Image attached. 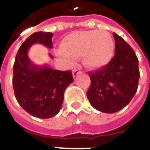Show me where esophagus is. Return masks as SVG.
<instances>
[{"mask_svg":"<svg viewBox=\"0 0 150 150\" xmlns=\"http://www.w3.org/2000/svg\"><path fill=\"white\" fill-rule=\"evenodd\" d=\"M80 73H81L80 71H79V70H74V71H73V77L75 78V77H76L79 74H80Z\"/></svg>","mask_w":150,"mask_h":150,"instance_id":"esophagus-1","label":"esophagus"}]
</instances>
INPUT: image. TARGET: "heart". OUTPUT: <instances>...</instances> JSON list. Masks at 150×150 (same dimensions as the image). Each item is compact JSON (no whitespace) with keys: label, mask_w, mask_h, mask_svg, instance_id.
Returning a JSON list of instances; mask_svg holds the SVG:
<instances>
[{"label":"heart","mask_w":150,"mask_h":150,"mask_svg":"<svg viewBox=\"0 0 150 150\" xmlns=\"http://www.w3.org/2000/svg\"><path fill=\"white\" fill-rule=\"evenodd\" d=\"M62 57L69 65L83 57V63L90 70L107 66L112 59L115 44L109 33L104 30L79 31L66 38L61 45Z\"/></svg>","instance_id":"b5f03b06"}]
</instances>
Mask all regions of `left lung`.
Segmentation results:
<instances>
[{
    "instance_id": "1",
    "label": "left lung",
    "mask_w": 150,
    "mask_h": 150,
    "mask_svg": "<svg viewBox=\"0 0 150 150\" xmlns=\"http://www.w3.org/2000/svg\"><path fill=\"white\" fill-rule=\"evenodd\" d=\"M115 55L107 66L89 72L91 85L87 97L92 107L105 113L121 110L134 96L140 72L134 50L115 33Z\"/></svg>"
}]
</instances>
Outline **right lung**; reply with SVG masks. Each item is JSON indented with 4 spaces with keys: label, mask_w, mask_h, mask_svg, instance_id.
I'll list each match as a JSON object with an SVG mask.
<instances>
[{
    "label": "right lung",
    "mask_w": 150,
    "mask_h": 150,
    "mask_svg": "<svg viewBox=\"0 0 150 150\" xmlns=\"http://www.w3.org/2000/svg\"><path fill=\"white\" fill-rule=\"evenodd\" d=\"M53 35L48 32L31 34L20 46L13 65V87L18 104L31 116L43 119L59 113L66 88L74 80L71 71H61L48 65H36L29 59L28 51L34 44L52 48Z\"/></svg>",
    "instance_id": "right-lung-1"
}]
</instances>
